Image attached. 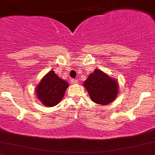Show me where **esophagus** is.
<instances>
[{
	"label": "esophagus",
	"instance_id": "obj_1",
	"mask_svg": "<svg viewBox=\"0 0 155 155\" xmlns=\"http://www.w3.org/2000/svg\"><path fill=\"white\" fill-rule=\"evenodd\" d=\"M71 83L72 84H77L78 79H71Z\"/></svg>",
	"mask_w": 155,
	"mask_h": 155
}]
</instances>
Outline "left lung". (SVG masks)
Returning <instances> with one entry per match:
<instances>
[{
	"mask_svg": "<svg viewBox=\"0 0 155 155\" xmlns=\"http://www.w3.org/2000/svg\"><path fill=\"white\" fill-rule=\"evenodd\" d=\"M91 100L102 105L112 103L118 94V83L117 79L110 77L99 69L93 73L83 83Z\"/></svg>",
	"mask_w": 155,
	"mask_h": 155,
	"instance_id": "8db88e82",
	"label": "left lung"
}]
</instances>
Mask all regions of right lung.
<instances>
[{
  "label": "right lung",
  "mask_w": 155,
  "mask_h": 155,
  "mask_svg": "<svg viewBox=\"0 0 155 155\" xmlns=\"http://www.w3.org/2000/svg\"><path fill=\"white\" fill-rule=\"evenodd\" d=\"M68 87L69 83L51 70L39 82L35 90L36 95L45 106L53 107L60 103Z\"/></svg>",
  "instance_id": "right-lung-1"
}]
</instances>
